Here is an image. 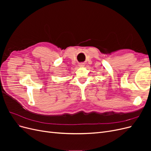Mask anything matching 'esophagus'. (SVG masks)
<instances>
[{"label":"esophagus","instance_id":"1","mask_svg":"<svg viewBox=\"0 0 151 151\" xmlns=\"http://www.w3.org/2000/svg\"><path fill=\"white\" fill-rule=\"evenodd\" d=\"M79 66L80 67H83L84 66V63H80L79 64Z\"/></svg>","mask_w":151,"mask_h":151}]
</instances>
